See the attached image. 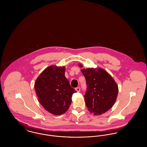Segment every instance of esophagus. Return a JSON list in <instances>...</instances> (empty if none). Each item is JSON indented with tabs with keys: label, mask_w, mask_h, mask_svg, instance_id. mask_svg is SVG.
Returning a JSON list of instances; mask_svg holds the SVG:
<instances>
[{
	"label": "esophagus",
	"mask_w": 147,
	"mask_h": 147,
	"mask_svg": "<svg viewBox=\"0 0 147 147\" xmlns=\"http://www.w3.org/2000/svg\"><path fill=\"white\" fill-rule=\"evenodd\" d=\"M76 90L77 91V92H79L80 90V87H77L76 88Z\"/></svg>",
	"instance_id": "esophagus-1"
}]
</instances>
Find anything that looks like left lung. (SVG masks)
Returning a JSON list of instances; mask_svg holds the SVG:
<instances>
[{"mask_svg": "<svg viewBox=\"0 0 147 147\" xmlns=\"http://www.w3.org/2000/svg\"><path fill=\"white\" fill-rule=\"evenodd\" d=\"M80 67L82 65L79 64ZM87 86L84 95L86 105L90 112L100 115L110 110L118 94V86L112 77L105 70L83 69Z\"/></svg>", "mask_w": 147, "mask_h": 147, "instance_id": "left-lung-1", "label": "left lung"}]
</instances>
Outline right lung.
<instances>
[{
	"mask_svg": "<svg viewBox=\"0 0 147 147\" xmlns=\"http://www.w3.org/2000/svg\"><path fill=\"white\" fill-rule=\"evenodd\" d=\"M65 68L50 66L37 78L35 89L38 101L49 112L60 115L66 112L77 92L65 77Z\"/></svg>",
	"mask_w": 147,
	"mask_h": 147,
	"instance_id": "obj_1",
	"label": "right lung"
}]
</instances>
